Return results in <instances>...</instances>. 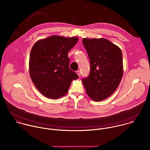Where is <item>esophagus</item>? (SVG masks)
Listing matches in <instances>:
<instances>
[{
    "instance_id": "esophagus-1",
    "label": "esophagus",
    "mask_w": 150,
    "mask_h": 150,
    "mask_svg": "<svg viewBox=\"0 0 150 150\" xmlns=\"http://www.w3.org/2000/svg\"><path fill=\"white\" fill-rule=\"evenodd\" d=\"M76 73H77V75H78V76H79V77H80V71H79V70H78V71H76Z\"/></svg>"
}]
</instances>
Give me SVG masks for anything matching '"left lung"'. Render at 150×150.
<instances>
[{"instance_id":"left-lung-1","label":"left lung","mask_w":150,"mask_h":150,"mask_svg":"<svg viewBox=\"0 0 150 150\" xmlns=\"http://www.w3.org/2000/svg\"><path fill=\"white\" fill-rule=\"evenodd\" d=\"M90 60V73L82 82L88 97L100 101L118 87L123 74V57L119 47L105 38H83Z\"/></svg>"}]
</instances>
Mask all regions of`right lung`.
<instances>
[{"mask_svg": "<svg viewBox=\"0 0 150 150\" xmlns=\"http://www.w3.org/2000/svg\"><path fill=\"white\" fill-rule=\"evenodd\" d=\"M78 37L52 35L37 41L29 59V73L37 90L45 97L57 100L65 96L78 75L69 68L68 52Z\"/></svg>", "mask_w": 150, "mask_h": 150, "instance_id": "1", "label": "right lung"}]
</instances>
